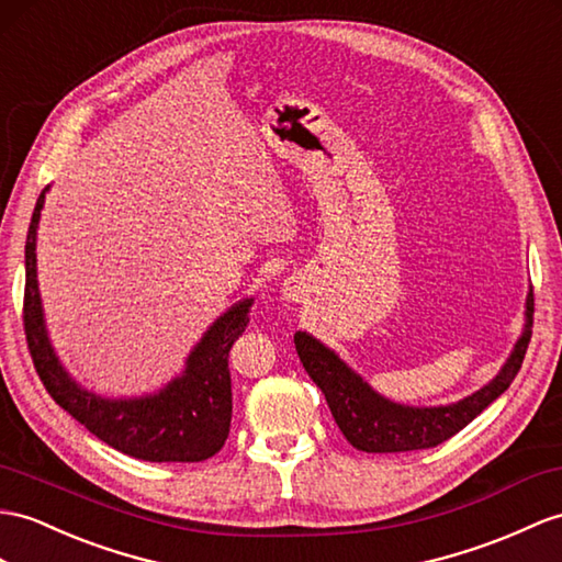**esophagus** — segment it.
<instances>
[{"instance_id":"1","label":"esophagus","mask_w":562,"mask_h":562,"mask_svg":"<svg viewBox=\"0 0 562 562\" xmlns=\"http://www.w3.org/2000/svg\"><path fill=\"white\" fill-rule=\"evenodd\" d=\"M283 295L289 300H297V285H285L283 289Z\"/></svg>"}]
</instances>
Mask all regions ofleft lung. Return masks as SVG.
<instances>
[{
	"label": "left lung",
	"instance_id": "8db88e82",
	"mask_svg": "<svg viewBox=\"0 0 562 562\" xmlns=\"http://www.w3.org/2000/svg\"><path fill=\"white\" fill-rule=\"evenodd\" d=\"M531 322L533 293L529 285L522 334H519L501 372L468 398L431 407L403 405L384 398L331 348L307 331H297L293 340L300 362H303L314 384L322 389L328 409H331L346 439L364 453H405V450L434 448L448 441L450 436L468 427L476 415H482L501 393L508 391L519 367H522L531 338Z\"/></svg>",
	"mask_w": 562,
	"mask_h": 562
}]
</instances>
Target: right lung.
<instances>
[{
  "label": "right lung",
  "mask_w": 562,
  "mask_h": 562,
  "mask_svg": "<svg viewBox=\"0 0 562 562\" xmlns=\"http://www.w3.org/2000/svg\"><path fill=\"white\" fill-rule=\"evenodd\" d=\"M49 186L40 193L25 238L23 326L33 364L47 393L68 415L121 453L147 462H200L222 450L228 439L231 372L228 350L250 322L255 297H243L216 317L190 350L183 372L167 386L135 395L104 398L66 372L47 334L43 297L37 289V224Z\"/></svg>",
  "instance_id": "right-lung-1"
}]
</instances>
